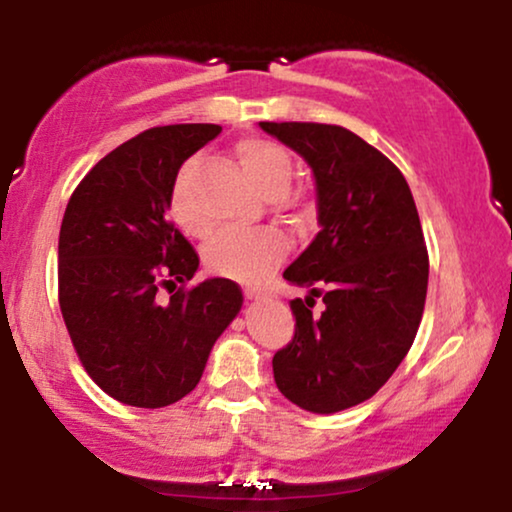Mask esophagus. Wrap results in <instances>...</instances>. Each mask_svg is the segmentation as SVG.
<instances>
[{
  "instance_id": "obj_1",
  "label": "esophagus",
  "mask_w": 512,
  "mask_h": 512,
  "mask_svg": "<svg viewBox=\"0 0 512 512\" xmlns=\"http://www.w3.org/2000/svg\"><path fill=\"white\" fill-rule=\"evenodd\" d=\"M245 298L252 303H260V301H269V293L262 289H245Z\"/></svg>"
}]
</instances>
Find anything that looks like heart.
<instances>
[{
	"instance_id": "1",
	"label": "heart",
	"mask_w": 512,
	"mask_h": 512,
	"mask_svg": "<svg viewBox=\"0 0 512 512\" xmlns=\"http://www.w3.org/2000/svg\"><path fill=\"white\" fill-rule=\"evenodd\" d=\"M236 156L252 185L267 197H279L289 190L293 175V158L281 144L269 139H243L236 146ZM197 163L190 161L180 170L178 180L170 195L173 219L190 236H207L209 223L197 214L192 199V175ZM289 238L279 228H257V231H231L216 236L204 250V262L209 272L226 276V279L260 281L286 257Z\"/></svg>"
}]
</instances>
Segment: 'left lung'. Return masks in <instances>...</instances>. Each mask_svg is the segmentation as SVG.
<instances>
[{
  "label": "left lung",
  "instance_id": "1",
  "mask_svg": "<svg viewBox=\"0 0 512 512\" xmlns=\"http://www.w3.org/2000/svg\"><path fill=\"white\" fill-rule=\"evenodd\" d=\"M260 127L313 170L320 226L284 272L308 296L291 301L296 334L274 354V380L296 407L337 414L373 397L414 344L428 289L419 211L395 163L349 129Z\"/></svg>",
  "mask_w": 512,
  "mask_h": 512
}]
</instances>
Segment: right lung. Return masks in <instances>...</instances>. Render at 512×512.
I'll return each mask as SVG.
<instances>
[{
	"label": "right lung",
	"instance_id": "right-lung-1",
	"mask_svg": "<svg viewBox=\"0 0 512 512\" xmlns=\"http://www.w3.org/2000/svg\"><path fill=\"white\" fill-rule=\"evenodd\" d=\"M219 125L137 134L79 182L60 228V308L93 383L129 407L161 409L195 390L211 349L243 308L236 281L185 284L199 257L168 221L182 163Z\"/></svg>",
	"mask_w": 512,
	"mask_h": 512
}]
</instances>
